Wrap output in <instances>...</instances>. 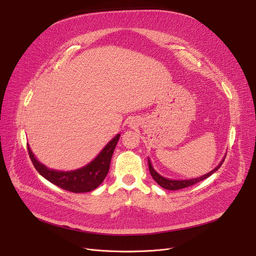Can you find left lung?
<instances>
[{"mask_svg": "<svg viewBox=\"0 0 256 256\" xmlns=\"http://www.w3.org/2000/svg\"><path fill=\"white\" fill-rule=\"evenodd\" d=\"M225 156L224 158L221 160L220 164L214 168V170H212L210 172L204 174V176H200V178H193V180H169V178H163L162 176H160V174L154 169L152 163H150V160L148 158V167H150V172L152 174V178L162 188H164V189L166 190H171V191H174V190H180V189H184V188H186V186H193L201 180H204L208 178H210L212 173L216 172L220 167L221 165L223 164L224 160H225Z\"/></svg>", "mask_w": 256, "mask_h": 256, "instance_id": "obj_1", "label": "left lung"}]
</instances>
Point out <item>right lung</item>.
<instances>
[{"instance_id":"1","label":"right lung","mask_w":256,"mask_h":256,"mask_svg":"<svg viewBox=\"0 0 256 256\" xmlns=\"http://www.w3.org/2000/svg\"><path fill=\"white\" fill-rule=\"evenodd\" d=\"M119 137L120 134L116 135L104 146V148L91 163L74 171L65 172L48 169L44 164L38 162L29 145L28 152L32 163L40 176H42L46 180L58 186L63 190L74 193H85L96 189L106 178L108 172H109L111 158Z\"/></svg>"}]
</instances>
